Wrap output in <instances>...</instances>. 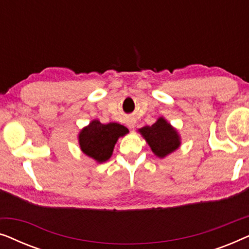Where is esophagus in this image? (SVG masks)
I'll list each match as a JSON object with an SVG mask.
<instances>
[{
    "label": "esophagus",
    "mask_w": 249,
    "mask_h": 249,
    "mask_svg": "<svg viewBox=\"0 0 249 249\" xmlns=\"http://www.w3.org/2000/svg\"><path fill=\"white\" fill-rule=\"evenodd\" d=\"M129 127L134 128V122H131V124H129Z\"/></svg>",
    "instance_id": "34e87169"
}]
</instances>
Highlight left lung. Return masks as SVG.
<instances>
[{
  "label": "left lung",
  "instance_id": "left-lung-1",
  "mask_svg": "<svg viewBox=\"0 0 249 249\" xmlns=\"http://www.w3.org/2000/svg\"><path fill=\"white\" fill-rule=\"evenodd\" d=\"M139 131L159 158H164L176 151L180 145L177 131L163 118H160L154 124L142 127Z\"/></svg>",
  "mask_w": 249,
  "mask_h": 249
}]
</instances>
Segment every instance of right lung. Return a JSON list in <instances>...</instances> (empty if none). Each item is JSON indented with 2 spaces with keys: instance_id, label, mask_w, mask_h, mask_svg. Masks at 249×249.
Returning a JSON list of instances; mask_svg holds the SVG:
<instances>
[{
  "instance_id": "1",
  "label": "right lung",
  "mask_w": 249,
  "mask_h": 249,
  "mask_svg": "<svg viewBox=\"0 0 249 249\" xmlns=\"http://www.w3.org/2000/svg\"><path fill=\"white\" fill-rule=\"evenodd\" d=\"M127 132L128 129L122 124L115 122L103 124L98 120H94L79 134L80 148L97 162H105L111 158L118 138Z\"/></svg>"
}]
</instances>
